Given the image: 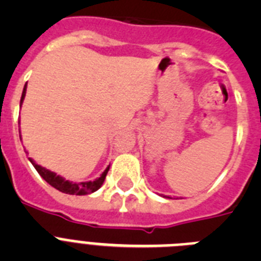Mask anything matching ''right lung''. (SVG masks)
I'll return each mask as SVG.
<instances>
[{
    "label": "right lung",
    "mask_w": 261,
    "mask_h": 261,
    "mask_svg": "<svg viewBox=\"0 0 261 261\" xmlns=\"http://www.w3.org/2000/svg\"><path fill=\"white\" fill-rule=\"evenodd\" d=\"M24 96H26V86H24V89H23L22 98H20V106H22ZM20 140H22V138H20ZM29 159H30V162L34 165V167L36 168V171L39 172V175H40V176L43 177V179H44L48 184H50L53 188L59 190L60 192L68 193V195L84 196V195H89V193L95 192V191H98L99 188L102 187L103 181H105L106 176H107L108 170H110V166H108L105 171L102 172V175H100L99 177H96V179H94V180L81 181V183H73V181H70V180H65L64 177L60 176V175H57L56 172L49 171V170H47L45 167H41L40 165H36L32 158H29Z\"/></svg>",
    "instance_id": "obj_1"
}]
</instances>
